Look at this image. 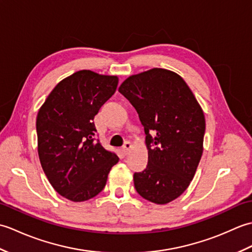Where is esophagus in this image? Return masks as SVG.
<instances>
[{"label":"esophagus","mask_w":252,"mask_h":252,"mask_svg":"<svg viewBox=\"0 0 252 252\" xmlns=\"http://www.w3.org/2000/svg\"><path fill=\"white\" fill-rule=\"evenodd\" d=\"M132 143L131 142H129V141H126L125 144H123V146H122V152L125 153L126 155H127L130 153V151H131V148H132Z\"/></svg>","instance_id":"obj_1"}]
</instances>
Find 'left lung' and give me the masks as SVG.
<instances>
[{
  "label": "left lung",
  "instance_id": "1",
  "mask_svg": "<svg viewBox=\"0 0 252 252\" xmlns=\"http://www.w3.org/2000/svg\"><path fill=\"white\" fill-rule=\"evenodd\" d=\"M119 92L136 109L146 134L148 163L133 175L136 191L164 205L189 186L199 164L205 115L181 76L161 68L133 74Z\"/></svg>",
  "mask_w": 252,
  "mask_h": 252
}]
</instances>
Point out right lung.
<instances>
[{
  "instance_id": "obj_1",
  "label": "right lung",
  "mask_w": 252,
  "mask_h": 252,
  "mask_svg": "<svg viewBox=\"0 0 252 252\" xmlns=\"http://www.w3.org/2000/svg\"><path fill=\"white\" fill-rule=\"evenodd\" d=\"M117 76L80 70L53 89L37 112V153L47 180L67 199L89 200L104 189L119 158L95 142L94 117L116 92Z\"/></svg>"
}]
</instances>
